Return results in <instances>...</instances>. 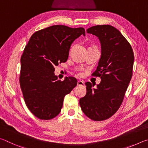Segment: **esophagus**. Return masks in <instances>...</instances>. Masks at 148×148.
Masks as SVG:
<instances>
[{
	"instance_id": "1",
	"label": "esophagus",
	"mask_w": 148,
	"mask_h": 148,
	"mask_svg": "<svg viewBox=\"0 0 148 148\" xmlns=\"http://www.w3.org/2000/svg\"><path fill=\"white\" fill-rule=\"evenodd\" d=\"M85 85L84 81H78L77 82V86H84Z\"/></svg>"
}]
</instances>
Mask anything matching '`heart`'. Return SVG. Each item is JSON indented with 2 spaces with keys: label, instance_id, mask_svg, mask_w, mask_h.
<instances>
[{
  "label": "heart",
  "instance_id": "heart-1",
  "mask_svg": "<svg viewBox=\"0 0 148 148\" xmlns=\"http://www.w3.org/2000/svg\"><path fill=\"white\" fill-rule=\"evenodd\" d=\"M76 72H77V74L78 76H82V69H79V68H77L76 69Z\"/></svg>",
  "mask_w": 148,
  "mask_h": 148
}]
</instances>
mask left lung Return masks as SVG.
<instances>
[{
	"instance_id": "8db88e82",
	"label": "left lung",
	"mask_w": 148,
	"mask_h": 148,
	"mask_svg": "<svg viewBox=\"0 0 148 148\" xmlns=\"http://www.w3.org/2000/svg\"><path fill=\"white\" fill-rule=\"evenodd\" d=\"M87 32L101 42V57L92 76L101 77V82L96 88L86 82V95L79 99V105L86 116L100 121L111 117L121 105L132 76L134 57L131 44L113 26H93Z\"/></svg>"
}]
</instances>
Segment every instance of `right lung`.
Masks as SVG:
<instances>
[{
    "label": "right lung",
    "instance_id": "1",
    "mask_svg": "<svg viewBox=\"0 0 148 148\" xmlns=\"http://www.w3.org/2000/svg\"><path fill=\"white\" fill-rule=\"evenodd\" d=\"M83 27L53 25L32 35L21 57L19 83L27 106L38 118L49 120L61 112L65 95L77 85L74 77L57 79L55 66L65 62L71 44Z\"/></svg>",
    "mask_w": 148,
    "mask_h": 148
}]
</instances>
